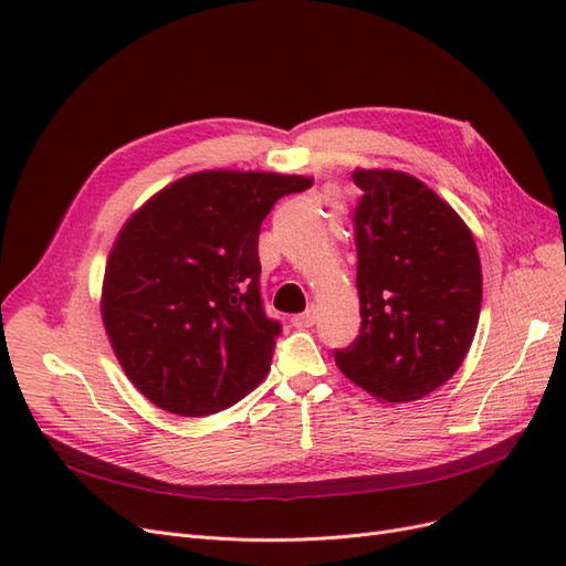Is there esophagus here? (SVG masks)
Instances as JSON below:
<instances>
[{
    "instance_id": "obj_1",
    "label": "esophagus",
    "mask_w": 566,
    "mask_h": 566,
    "mask_svg": "<svg viewBox=\"0 0 566 566\" xmlns=\"http://www.w3.org/2000/svg\"><path fill=\"white\" fill-rule=\"evenodd\" d=\"M290 323H293L295 328H312V325L316 323V306H314V304H310L302 314L293 316V321H290Z\"/></svg>"
}]
</instances>
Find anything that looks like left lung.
<instances>
[{
  "label": "left lung",
  "instance_id": "obj_1",
  "mask_svg": "<svg viewBox=\"0 0 566 566\" xmlns=\"http://www.w3.org/2000/svg\"><path fill=\"white\" fill-rule=\"evenodd\" d=\"M361 333L335 364L385 403L418 401L468 356L482 310L472 231L430 186L397 169H354Z\"/></svg>",
  "mask_w": 566,
  "mask_h": 566
}]
</instances>
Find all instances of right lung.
Here are the masks:
<instances>
[{
	"label": "right lung",
	"instance_id": "1",
	"mask_svg": "<svg viewBox=\"0 0 566 566\" xmlns=\"http://www.w3.org/2000/svg\"><path fill=\"white\" fill-rule=\"evenodd\" d=\"M300 175L208 169L136 210L108 254L101 316L148 401L184 418L241 401L271 368L281 323L264 314L260 229Z\"/></svg>",
	"mask_w": 566,
	"mask_h": 566
}]
</instances>
